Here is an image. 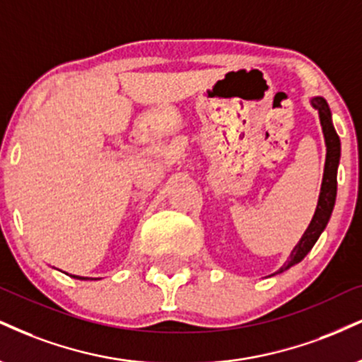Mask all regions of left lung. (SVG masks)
I'll return each instance as SVG.
<instances>
[{
  "label": "left lung",
  "mask_w": 362,
  "mask_h": 362,
  "mask_svg": "<svg viewBox=\"0 0 362 362\" xmlns=\"http://www.w3.org/2000/svg\"><path fill=\"white\" fill-rule=\"evenodd\" d=\"M310 106L319 112L322 133H324L325 141V165L320 194L310 224H308L305 233L302 234L297 246L291 250L288 261L275 273L286 272V269L295 267V264H298L300 261L305 258L313 245L317 243V239L320 238V234L324 233V229L327 228L329 219L332 216L335 206V195H337V168L339 162H341V139H339L337 133H335V128L332 124V112H330L327 101L324 98H320V95H315V98H310Z\"/></svg>",
  "instance_id": "1"
}]
</instances>
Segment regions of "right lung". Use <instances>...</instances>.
<instances>
[{
  "mask_svg": "<svg viewBox=\"0 0 362 362\" xmlns=\"http://www.w3.org/2000/svg\"><path fill=\"white\" fill-rule=\"evenodd\" d=\"M72 278H77V280H98V278H87V276H77V275H71Z\"/></svg>",
  "mask_w": 362,
  "mask_h": 362,
  "instance_id": "obj_1",
  "label": "right lung"
}]
</instances>
